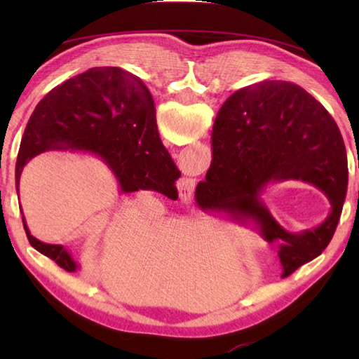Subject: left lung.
<instances>
[{
	"instance_id": "left-lung-1",
	"label": "left lung",
	"mask_w": 359,
	"mask_h": 359,
	"mask_svg": "<svg viewBox=\"0 0 359 359\" xmlns=\"http://www.w3.org/2000/svg\"><path fill=\"white\" fill-rule=\"evenodd\" d=\"M139 96L151 111L141 79ZM301 180L330 199L332 212L317 229L290 233L262 199L267 184ZM347 150L336 121L306 90L283 81H263L241 88L224 101L212 130V163L196 201L204 210L226 212L253 222L261 238L276 242L288 277L325 250L339 223L347 194Z\"/></svg>"
}]
</instances>
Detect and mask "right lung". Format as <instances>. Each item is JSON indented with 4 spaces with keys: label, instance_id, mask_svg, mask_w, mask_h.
<instances>
[{
    "label": "right lung",
    "instance_id": "right-lung-1",
    "mask_svg": "<svg viewBox=\"0 0 359 359\" xmlns=\"http://www.w3.org/2000/svg\"><path fill=\"white\" fill-rule=\"evenodd\" d=\"M133 77L112 66L92 68L50 90L36 106L23 133L15 165L17 190L27 163L47 150H81L101 158L121 193H165L166 187L174 185L180 171L158 135L155 106L151 111L142 107L139 85ZM22 220L36 250L68 272L77 269L63 245L38 241L29 233L23 214Z\"/></svg>",
    "mask_w": 359,
    "mask_h": 359
}]
</instances>
